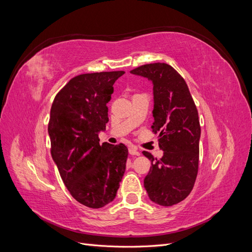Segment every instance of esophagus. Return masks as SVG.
<instances>
[{"mask_svg": "<svg viewBox=\"0 0 252 252\" xmlns=\"http://www.w3.org/2000/svg\"><path fill=\"white\" fill-rule=\"evenodd\" d=\"M129 154L131 156H140V152L135 147H129Z\"/></svg>", "mask_w": 252, "mask_h": 252, "instance_id": "obj_1", "label": "esophagus"}]
</instances>
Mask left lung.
I'll use <instances>...</instances> for the list:
<instances>
[{
    "mask_svg": "<svg viewBox=\"0 0 252 252\" xmlns=\"http://www.w3.org/2000/svg\"><path fill=\"white\" fill-rule=\"evenodd\" d=\"M130 73L148 79L154 85L152 131L158 132L162 158L147 151L151 161L144 187L149 199L162 206H172L188 196L199 169L201 127L199 114L185 80L165 63L140 66Z\"/></svg>",
    "mask_w": 252,
    "mask_h": 252,
    "instance_id": "obj_1",
    "label": "left lung"
}]
</instances>
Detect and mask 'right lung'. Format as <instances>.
Masks as SVG:
<instances>
[{
  "instance_id": "obj_1",
  "label": "right lung",
  "mask_w": 252,
  "mask_h": 252,
  "mask_svg": "<svg viewBox=\"0 0 252 252\" xmlns=\"http://www.w3.org/2000/svg\"><path fill=\"white\" fill-rule=\"evenodd\" d=\"M124 71L77 75L53 100L48 133L51 157L68 191L89 208L112 202L126 169L124 144H100L108 123L113 84Z\"/></svg>"
}]
</instances>
